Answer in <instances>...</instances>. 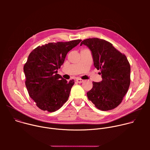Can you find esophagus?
<instances>
[{
    "mask_svg": "<svg viewBox=\"0 0 150 150\" xmlns=\"http://www.w3.org/2000/svg\"><path fill=\"white\" fill-rule=\"evenodd\" d=\"M76 81L78 83H82V82H83V80H82V79H79V78H77V79H76Z\"/></svg>",
    "mask_w": 150,
    "mask_h": 150,
    "instance_id": "34e87169",
    "label": "esophagus"
}]
</instances>
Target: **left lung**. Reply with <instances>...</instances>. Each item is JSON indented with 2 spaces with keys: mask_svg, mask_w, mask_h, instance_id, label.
I'll use <instances>...</instances> for the list:
<instances>
[{
  "mask_svg": "<svg viewBox=\"0 0 150 150\" xmlns=\"http://www.w3.org/2000/svg\"><path fill=\"white\" fill-rule=\"evenodd\" d=\"M90 50L94 66L100 69L103 80L93 82V88L87 94L97 108L106 111L113 109L122 102L130 85L131 67L126 56L112 43L97 38L83 40Z\"/></svg>",
  "mask_w": 150,
  "mask_h": 150,
  "instance_id": "1",
  "label": "left lung"
}]
</instances>
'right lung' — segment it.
Wrapping results in <instances>:
<instances>
[{"mask_svg": "<svg viewBox=\"0 0 150 150\" xmlns=\"http://www.w3.org/2000/svg\"><path fill=\"white\" fill-rule=\"evenodd\" d=\"M81 40L49 42L38 46L28 56L24 67L25 85L38 108L53 112L68 100L74 80L68 82L57 74L67 53Z\"/></svg>", "mask_w": 150, "mask_h": 150, "instance_id": "right-lung-1", "label": "right lung"}]
</instances>
